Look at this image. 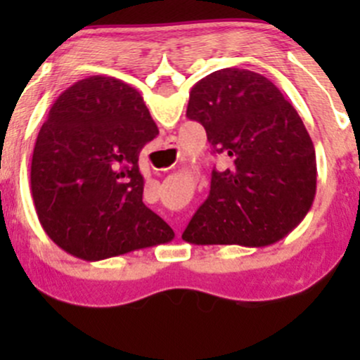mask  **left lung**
<instances>
[{
	"label": "left lung",
	"instance_id": "1",
	"mask_svg": "<svg viewBox=\"0 0 360 360\" xmlns=\"http://www.w3.org/2000/svg\"><path fill=\"white\" fill-rule=\"evenodd\" d=\"M186 116L202 123L230 165L212 170L209 197L184 240L264 248L291 233L314 203L317 162L300 115L281 90L259 72L219 69L191 89Z\"/></svg>",
	"mask_w": 360,
	"mask_h": 360
}]
</instances>
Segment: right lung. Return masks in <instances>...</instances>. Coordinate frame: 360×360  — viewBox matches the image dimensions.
Masks as SVG:
<instances>
[{
    "label": "right lung",
    "mask_w": 360,
    "mask_h": 360,
    "mask_svg": "<svg viewBox=\"0 0 360 360\" xmlns=\"http://www.w3.org/2000/svg\"><path fill=\"white\" fill-rule=\"evenodd\" d=\"M157 136L141 94L122 79L90 76L57 97L36 137L31 195L60 249L99 261L172 240L143 203L139 155Z\"/></svg>",
    "instance_id": "add662e5"
}]
</instances>
